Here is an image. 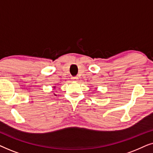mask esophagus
Here are the masks:
<instances>
[{
	"label": "esophagus",
	"instance_id": "esophagus-1",
	"mask_svg": "<svg viewBox=\"0 0 153 153\" xmlns=\"http://www.w3.org/2000/svg\"><path fill=\"white\" fill-rule=\"evenodd\" d=\"M72 79L73 81H77L78 80V76H72Z\"/></svg>",
	"mask_w": 153,
	"mask_h": 153
}]
</instances>
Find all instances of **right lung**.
Segmentation results:
<instances>
[{
  "instance_id": "1",
  "label": "right lung",
  "mask_w": 153,
  "mask_h": 153,
  "mask_svg": "<svg viewBox=\"0 0 153 153\" xmlns=\"http://www.w3.org/2000/svg\"><path fill=\"white\" fill-rule=\"evenodd\" d=\"M54 88H55V87H54ZM54 95H56V94H54Z\"/></svg>"
}]
</instances>
